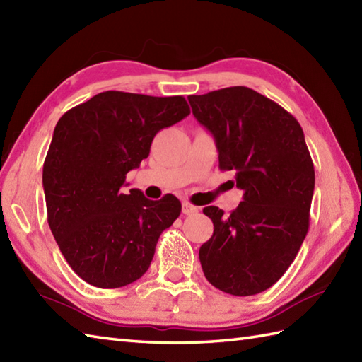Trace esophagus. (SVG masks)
I'll return each instance as SVG.
<instances>
[{
  "mask_svg": "<svg viewBox=\"0 0 362 362\" xmlns=\"http://www.w3.org/2000/svg\"><path fill=\"white\" fill-rule=\"evenodd\" d=\"M197 211H199V209H197V206H194L193 204H189V202L182 204V213L187 214V216H189V214H196Z\"/></svg>",
  "mask_w": 362,
  "mask_h": 362,
  "instance_id": "34e87169",
  "label": "esophagus"
}]
</instances>
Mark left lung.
I'll use <instances>...</instances> for the list:
<instances>
[{
    "instance_id": "8db88e82",
    "label": "left lung",
    "mask_w": 362,
    "mask_h": 362,
    "mask_svg": "<svg viewBox=\"0 0 362 362\" xmlns=\"http://www.w3.org/2000/svg\"><path fill=\"white\" fill-rule=\"evenodd\" d=\"M188 101L213 134L219 168L235 171L243 202L224 214L205 206L213 236L199 249L214 288L255 296L281 279L310 228L314 165L298 121L247 87H228Z\"/></svg>"
}]
</instances>
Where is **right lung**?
Instances as JSON below:
<instances>
[{"label": "right lung", "mask_w": 362, "mask_h": 362, "mask_svg": "<svg viewBox=\"0 0 362 362\" xmlns=\"http://www.w3.org/2000/svg\"><path fill=\"white\" fill-rule=\"evenodd\" d=\"M189 115L183 96L103 91L59 119L43 163L48 224L82 280L113 289L151 266L158 238L179 218L169 194L122 193L126 174L148 158L153 136Z\"/></svg>", "instance_id": "add662e5"}]
</instances>
